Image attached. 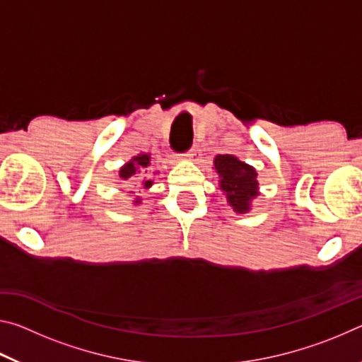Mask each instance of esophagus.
I'll return each mask as SVG.
<instances>
[{"label":"esophagus","mask_w":362,"mask_h":362,"mask_svg":"<svg viewBox=\"0 0 362 362\" xmlns=\"http://www.w3.org/2000/svg\"><path fill=\"white\" fill-rule=\"evenodd\" d=\"M183 159H187V161H198V159H199L198 150L192 148L188 153H185V155H183Z\"/></svg>","instance_id":"34e87169"}]
</instances>
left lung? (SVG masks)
<instances>
[{
  "mask_svg": "<svg viewBox=\"0 0 362 362\" xmlns=\"http://www.w3.org/2000/svg\"><path fill=\"white\" fill-rule=\"evenodd\" d=\"M214 169L218 177V189L231 209L236 214H247L252 209L254 199L260 194L255 168L235 155H217Z\"/></svg>",
  "mask_w": 362,
  "mask_h": 362,
  "instance_id": "obj_1",
  "label": "left lung"
}]
</instances>
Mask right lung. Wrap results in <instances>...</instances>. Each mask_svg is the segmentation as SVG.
<instances>
[{
    "mask_svg": "<svg viewBox=\"0 0 362 362\" xmlns=\"http://www.w3.org/2000/svg\"><path fill=\"white\" fill-rule=\"evenodd\" d=\"M151 166V155L150 153H139V155L132 156L129 161L122 164L119 168V177L122 180H132V182H139L140 187L148 189L153 185L151 177H148V168ZM159 173H153V175H158ZM129 196H134L132 192H129ZM134 206H140L142 204V198L139 196H134L131 199Z\"/></svg>",
    "mask_w": 362,
    "mask_h": 362,
    "instance_id": "obj_1",
    "label": "right lung"
}]
</instances>
